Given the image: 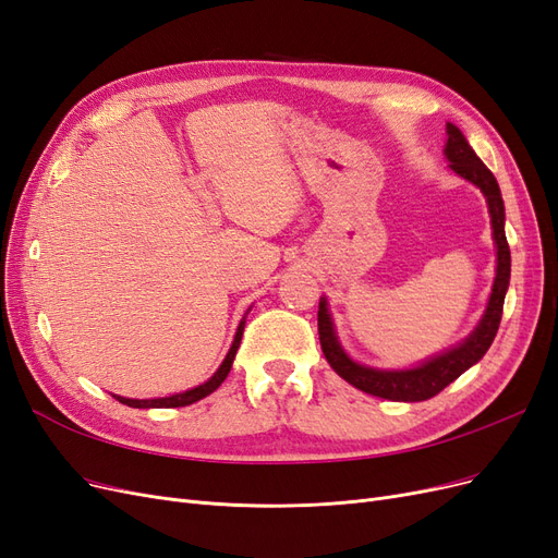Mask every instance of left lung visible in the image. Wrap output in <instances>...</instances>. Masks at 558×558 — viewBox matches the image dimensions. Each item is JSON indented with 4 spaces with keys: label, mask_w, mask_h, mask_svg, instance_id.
I'll use <instances>...</instances> for the list:
<instances>
[{
    "label": "left lung",
    "mask_w": 558,
    "mask_h": 558,
    "mask_svg": "<svg viewBox=\"0 0 558 558\" xmlns=\"http://www.w3.org/2000/svg\"><path fill=\"white\" fill-rule=\"evenodd\" d=\"M445 157L449 159V169L480 187L489 206L494 243H496V278H494L487 311H484L475 331L457 348H449L442 354L430 356L415 368L383 371V368H371V366L352 362V359L345 354V350L340 348L333 322L329 315V303L325 296H322L319 311H317V331H319L322 352H325L329 366L343 377L345 383L371 393V397H380L389 401H408V403L436 397V393H440L449 383H454L463 371H469L484 354H487L500 325L502 301H506V292L510 284V245L506 239V206H502L500 187L496 183L494 173L484 167V161L475 155V150L469 146V141H465L461 130L452 122H447Z\"/></svg>",
    "instance_id": "obj_1"
}]
</instances>
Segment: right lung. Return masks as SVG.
<instances>
[{
  "label": "right lung",
  "instance_id": "obj_1",
  "mask_svg": "<svg viewBox=\"0 0 558 558\" xmlns=\"http://www.w3.org/2000/svg\"><path fill=\"white\" fill-rule=\"evenodd\" d=\"M245 315H247V313H245ZM243 327H245V317L241 319V325H239V329H236V336H233V343H231V348H229V352H227V356H225V362L220 364L218 371L213 373V377H208V380H206L204 385L194 387V389H187V391H183V393H173V397H165V399H124V397H116V393H113V399H118L120 403L130 405V408H183V405L202 401L204 397H208V393H213L215 389H218V387L225 383V377L229 375L231 364H233V356H236V350H239V345H241Z\"/></svg>",
  "mask_w": 558,
  "mask_h": 558
}]
</instances>
